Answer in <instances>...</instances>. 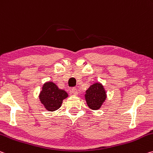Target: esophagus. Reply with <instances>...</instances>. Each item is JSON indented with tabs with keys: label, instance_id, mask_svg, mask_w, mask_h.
<instances>
[{
	"label": "esophagus",
	"instance_id": "1",
	"mask_svg": "<svg viewBox=\"0 0 153 153\" xmlns=\"http://www.w3.org/2000/svg\"><path fill=\"white\" fill-rule=\"evenodd\" d=\"M71 93L72 94H74V95H77V90L76 88H73L71 89Z\"/></svg>",
	"mask_w": 153,
	"mask_h": 153
}]
</instances>
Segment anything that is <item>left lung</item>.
Returning a JSON list of instances; mask_svg holds the SVG:
<instances>
[{
    "label": "left lung",
    "instance_id": "1",
    "mask_svg": "<svg viewBox=\"0 0 153 153\" xmlns=\"http://www.w3.org/2000/svg\"><path fill=\"white\" fill-rule=\"evenodd\" d=\"M106 92L101 83L97 82L86 91L85 99L88 107L92 110H99L106 99Z\"/></svg>",
    "mask_w": 153,
    "mask_h": 153
}]
</instances>
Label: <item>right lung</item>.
<instances>
[{"mask_svg": "<svg viewBox=\"0 0 153 153\" xmlns=\"http://www.w3.org/2000/svg\"><path fill=\"white\" fill-rule=\"evenodd\" d=\"M68 97V94L64 90L59 88L52 82H46L42 87L39 94L41 102L46 110L50 111L59 109L63 99Z\"/></svg>", "mask_w": 153, "mask_h": 153, "instance_id": "right-lung-1", "label": "right lung"}]
</instances>
